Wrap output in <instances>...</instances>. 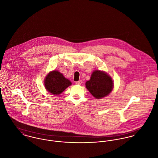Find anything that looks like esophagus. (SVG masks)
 Segmentation results:
<instances>
[{
    "instance_id": "esophagus-1",
    "label": "esophagus",
    "mask_w": 158,
    "mask_h": 158,
    "mask_svg": "<svg viewBox=\"0 0 158 158\" xmlns=\"http://www.w3.org/2000/svg\"><path fill=\"white\" fill-rule=\"evenodd\" d=\"M76 84H77V85H81L82 84V81H81V80H80V81H77V82H76Z\"/></svg>"
}]
</instances>
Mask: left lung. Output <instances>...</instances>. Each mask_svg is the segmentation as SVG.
I'll return each mask as SVG.
<instances>
[{
    "instance_id": "8db88e82",
    "label": "left lung",
    "mask_w": 158,
    "mask_h": 158,
    "mask_svg": "<svg viewBox=\"0 0 158 158\" xmlns=\"http://www.w3.org/2000/svg\"><path fill=\"white\" fill-rule=\"evenodd\" d=\"M114 86L111 77L106 72L99 70H94L90 80L86 83V87L90 94L97 99L109 95Z\"/></svg>"
}]
</instances>
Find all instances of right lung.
<instances>
[{
	"label": "right lung",
	"mask_w": 158,
	"mask_h": 158,
	"mask_svg": "<svg viewBox=\"0 0 158 158\" xmlns=\"http://www.w3.org/2000/svg\"><path fill=\"white\" fill-rule=\"evenodd\" d=\"M71 85L72 83L58 70L49 72L44 80L45 89L55 95L61 94Z\"/></svg>",
	"instance_id": "1"
}]
</instances>
